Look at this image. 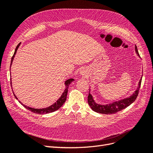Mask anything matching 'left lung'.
<instances>
[{
	"mask_svg": "<svg viewBox=\"0 0 153 153\" xmlns=\"http://www.w3.org/2000/svg\"><path fill=\"white\" fill-rule=\"evenodd\" d=\"M135 51H136L137 54L140 56L138 52L137 47L136 45H135ZM141 82L142 78L139 81L138 86L137 90L135 91V92L131 96H130L129 97L120 100L119 101L114 102L111 104H105V105H101V104L95 103L94 100L93 99L92 96H91V95L89 93L88 96V104L90 105V108L92 109V110H94L95 112L102 113V114H113V113H115L118 111L123 110L126 107L129 106L131 104H132L135 100H136L139 92L140 88Z\"/></svg>",
	"mask_w": 153,
	"mask_h": 153,
	"instance_id": "1",
	"label": "left lung"
}]
</instances>
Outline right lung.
Segmentation results:
<instances>
[{
    "instance_id": "1",
    "label": "right lung",
    "mask_w": 153,
    "mask_h": 153,
    "mask_svg": "<svg viewBox=\"0 0 153 153\" xmlns=\"http://www.w3.org/2000/svg\"><path fill=\"white\" fill-rule=\"evenodd\" d=\"M20 43H19V44H18V45L16 46V49H15V52H14V54H13V56H12V58H11V65H10V69H11V66L12 62H13V59H14V57H15V55L16 54V51H17V49H18V48L20 46ZM73 81H74V79H68V80H67L66 81H65V86H66V88H65V90H64V92L63 93L62 96H61L60 98L55 103H54L53 104H52V105H51V106H50L49 107H47L46 108L35 109V108H29L28 106H25L24 104H23L20 101H19V102L22 104V105H23L26 109H27L28 110L32 111V112H33L34 113H38V114H45V113H49L55 111L56 110H58L61 106H62V105L65 103V102L66 101L67 95V93H68V86L70 85V84H71ZM13 94L15 95V98L16 99H18V98H17L16 96H15L14 92H13Z\"/></svg>"
}]
</instances>
